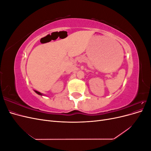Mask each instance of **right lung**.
<instances>
[{
    "label": "right lung",
    "mask_w": 151,
    "mask_h": 151,
    "mask_svg": "<svg viewBox=\"0 0 151 151\" xmlns=\"http://www.w3.org/2000/svg\"><path fill=\"white\" fill-rule=\"evenodd\" d=\"M35 91V92L36 93H37L38 94H40V95H42V93H40V92H38V91Z\"/></svg>",
    "instance_id": "right-lung-1"
}]
</instances>
